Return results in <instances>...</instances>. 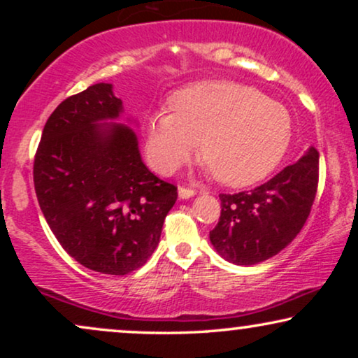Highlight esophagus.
Returning a JSON list of instances; mask_svg holds the SVG:
<instances>
[{
  "label": "esophagus",
  "mask_w": 358,
  "mask_h": 358,
  "mask_svg": "<svg viewBox=\"0 0 358 358\" xmlns=\"http://www.w3.org/2000/svg\"><path fill=\"white\" fill-rule=\"evenodd\" d=\"M194 195H195V190L187 189V187H179V199L185 200V199L194 197Z\"/></svg>",
  "instance_id": "obj_1"
}]
</instances>
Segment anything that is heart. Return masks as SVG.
Instances as JSON below:
<instances>
[{"mask_svg": "<svg viewBox=\"0 0 358 358\" xmlns=\"http://www.w3.org/2000/svg\"><path fill=\"white\" fill-rule=\"evenodd\" d=\"M171 112H155L145 127L151 164L173 173L195 155L229 187L267 178L292 140V117L280 102L233 81H200L169 97Z\"/></svg>", "mask_w": 358, "mask_h": 358, "instance_id": "heart-1", "label": "heart"}]
</instances>
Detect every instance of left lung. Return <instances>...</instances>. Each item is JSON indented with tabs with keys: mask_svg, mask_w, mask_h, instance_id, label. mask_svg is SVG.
I'll use <instances>...</instances> for the list:
<instances>
[{
	"mask_svg": "<svg viewBox=\"0 0 358 358\" xmlns=\"http://www.w3.org/2000/svg\"><path fill=\"white\" fill-rule=\"evenodd\" d=\"M320 153L315 146L266 184L222 194V215L210 243L228 262L254 266L290 244L306 223L317 190Z\"/></svg>",
	"mask_w": 358,
	"mask_h": 358,
	"instance_id": "1",
	"label": "left lung"
}]
</instances>
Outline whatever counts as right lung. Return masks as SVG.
Here are the masks:
<instances>
[{"label": "right lung", "instance_id": "obj_1", "mask_svg": "<svg viewBox=\"0 0 358 358\" xmlns=\"http://www.w3.org/2000/svg\"><path fill=\"white\" fill-rule=\"evenodd\" d=\"M112 85L70 96L48 117L36 159L38 205L62 248L91 271L125 275L158 246L178 187L141 161Z\"/></svg>", "mask_w": 358, "mask_h": 358}]
</instances>
